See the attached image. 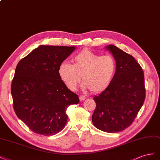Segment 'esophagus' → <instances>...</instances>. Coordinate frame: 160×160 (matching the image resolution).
Segmentation results:
<instances>
[{
  "mask_svg": "<svg viewBox=\"0 0 160 160\" xmlns=\"http://www.w3.org/2000/svg\"><path fill=\"white\" fill-rule=\"evenodd\" d=\"M79 98H80V101H84V100L86 99V97H84V96L83 95H81L79 97Z\"/></svg>",
  "mask_w": 160,
  "mask_h": 160,
  "instance_id": "34e87169",
  "label": "esophagus"
}]
</instances>
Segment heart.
<instances>
[{
  "label": "heart",
  "instance_id": "1",
  "mask_svg": "<svg viewBox=\"0 0 160 160\" xmlns=\"http://www.w3.org/2000/svg\"><path fill=\"white\" fill-rule=\"evenodd\" d=\"M116 70L115 59L109 55L101 56L84 49L73 59V64L63 62L58 69L59 76L68 89L74 91L81 77L84 87L91 92H102L110 84Z\"/></svg>",
  "mask_w": 160,
  "mask_h": 160
}]
</instances>
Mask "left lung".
I'll use <instances>...</instances> for the list:
<instances>
[{
    "label": "left lung",
    "mask_w": 160,
    "mask_h": 160,
    "mask_svg": "<svg viewBox=\"0 0 160 160\" xmlns=\"http://www.w3.org/2000/svg\"><path fill=\"white\" fill-rule=\"evenodd\" d=\"M116 60V72L110 84L93 98L96 108L93 125L107 133H117L133 123L145 98L142 68L131 55L109 45Z\"/></svg>",
    "instance_id": "left-lung-1"
}]
</instances>
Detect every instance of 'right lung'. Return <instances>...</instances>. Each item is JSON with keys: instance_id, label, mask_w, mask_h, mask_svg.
Segmentation results:
<instances>
[{"instance_id": "obj_1", "label": "right lung", "mask_w": 160, "mask_h": 160, "mask_svg": "<svg viewBox=\"0 0 160 160\" xmlns=\"http://www.w3.org/2000/svg\"><path fill=\"white\" fill-rule=\"evenodd\" d=\"M74 49L73 46L40 45L18 63L11 84L13 108L35 133H59L67 123L68 107L80 102L58 73L61 63Z\"/></svg>"}]
</instances>
